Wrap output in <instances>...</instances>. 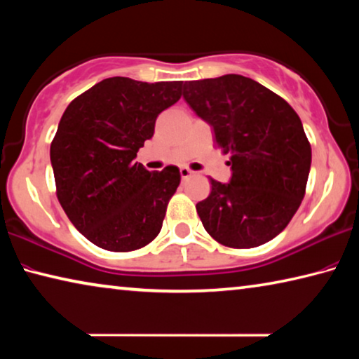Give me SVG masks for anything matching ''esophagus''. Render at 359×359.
I'll list each match as a JSON object with an SVG mask.
<instances>
[{
  "mask_svg": "<svg viewBox=\"0 0 359 359\" xmlns=\"http://www.w3.org/2000/svg\"><path fill=\"white\" fill-rule=\"evenodd\" d=\"M191 175V171L188 168H180V177L182 180H187Z\"/></svg>",
  "mask_w": 359,
  "mask_h": 359,
  "instance_id": "obj_1",
  "label": "esophagus"
}]
</instances>
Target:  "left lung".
Segmentation results:
<instances>
[{"label":"left lung","mask_w":359,"mask_h":359,"mask_svg":"<svg viewBox=\"0 0 359 359\" xmlns=\"http://www.w3.org/2000/svg\"><path fill=\"white\" fill-rule=\"evenodd\" d=\"M184 100L229 154L228 184L196 204L204 228L233 248L266 244L287 228L306 193L312 149L299 115L269 88L239 74L184 83Z\"/></svg>","instance_id":"obj_1"}]
</instances>
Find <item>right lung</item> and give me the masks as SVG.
<instances>
[{"label":"right lung","mask_w":359,"mask_h":359,"mask_svg":"<svg viewBox=\"0 0 359 359\" xmlns=\"http://www.w3.org/2000/svg\"><path fill=\"white\" fill-rule=\"evenodd\" d=\"M180 96L182 82L109 77L66 107L50 144L57 198L95 245L131 252L160 233L179 168L150 172L135 158L154 136L158 114Z\"/></svg>","instance_id":"1"}]
</instances>
